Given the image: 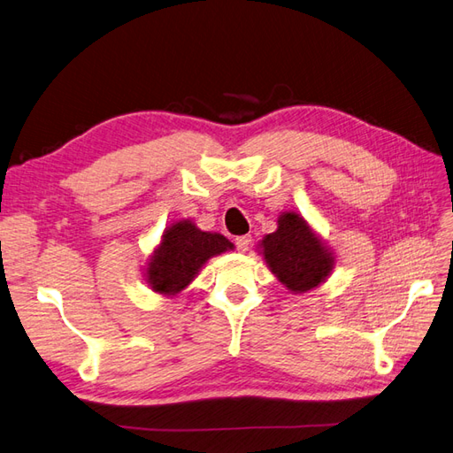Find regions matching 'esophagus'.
<instances>
[{"mask_svg":"<svg viewBox=\"0 0 453 453\" xmlns=\"http://www.w3.org/2000/svg\"><path fill=\"white\" fill-rule=\"evenodd\" d=\"M234 244H236V248H238V252H248V248H250V244H252V236L250 234H244V236H238L236 240H234Z\"/></svg>","mask_w":453,"mask_h":453,"instance_id":"1","label":"esophagus"}]
</instances>
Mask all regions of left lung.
I'll list each match as a JSON object with an SVG mask.
<instances>
[{"mask_svg":"<svg viewBox=\"0 0 453 453\" xmlns=\"http://www.w3.org/2000/svg\"><path fill=\"white\" fill-rule=\"evenodd\" d=\"M275 233L261 240V254L290 293H308L324 283L334 269V254L310 225L293 211L279 217Z\"/></svg>","mask_w":453,"mask_h":453,"instance_id":"left-lung-1","label":"left lung"}]
</instances>
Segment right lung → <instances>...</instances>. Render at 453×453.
I'll use <instances>...</instances> for the list:
<instances>
[{
  "label": "right lung",
  "instance_id": "right-lung-1",
  "mask_svg": "<svg viewBox=\"0 0 453 453\" xmlns=\"http://www.w3.org/2000/svg\"><path fill=\"white\" fill-rule=\"evenodd\" d=\"M233 248L223 234L203 233L189 219L178 220L165 230L163 240L149 257L145 279L155 293L176 296L192 283L209 257Z\"/></svg>",
  "mask_w": 453,
  "mask_h": 453
}]
</instances>
